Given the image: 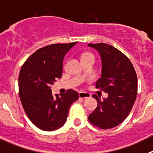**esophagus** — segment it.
I'll use <instances>...</instances> for the list:
<instances>
[{
	"instance_id": "esophagus-1",
	"label": "esophagus",
	"mask_w": 153,
	"mask_h": 153,
	"mask_svg": "<svg viewBox=\"0 0 153 153\" xmlns=\"http://www.w3.org/2000/svg\"><path fill=\"white\" fill-rule=\"evenodd\" d=\"M91 94L88 93H86V92H79V97L80 98L85 99L88 98V97H90Z\"/></svg>"
}]
</instances>
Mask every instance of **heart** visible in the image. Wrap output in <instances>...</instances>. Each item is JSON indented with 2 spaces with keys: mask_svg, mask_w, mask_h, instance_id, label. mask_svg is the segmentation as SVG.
<instances>
[{
  "mask_svg": "<svg viewBox=\"0 0 153 153\" xmlns=\"http://www.w3.org/2000/svg\"><path fill=\"white\" fill-rule=\"evenodd\" d=\"M88 54H91V53H86V54H84L83 56H86V55H88Z\"/></svg>",
  "mask_w": 153,
  "mask_h": 153,
  "instance_id": "obj_1",
  "label": "heart"
}]
</instances>
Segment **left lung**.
Segmentation results:
<instances>
[{"label":"left lung","mask_w":153,"mask_h":153,"mask_svg":"<svg viewBox=\"0 0 153 153\" xmlns=\"http://www.w3.org/2000/svg\"><path fill=\"white\" fill-rule=\"evenodd\" d=\"M100 54L101 77L96 88L108 94L97 100V107L89 115V121L101 129H111L120 124L129 115L137 94V76L130 59L114 46L106 43L88 44Z\"/></svg>","instance_id":"obj_1"}]
</instances>
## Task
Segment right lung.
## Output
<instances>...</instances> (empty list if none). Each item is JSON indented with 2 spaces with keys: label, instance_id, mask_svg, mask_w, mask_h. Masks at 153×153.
<instances>
[{
  "label": "right lung",
  "instance_id": "1",
  "mask_svg": "<svg viewBox=\"0 0 153 153\" xmlns=\"http://www.w3.org/2000/svg\"><path fill=\"white\" fill-rule=\"evenodd\" d=\"M77 42L52 44L38 49L23 65L19 75V94L30 121L45 131H53L65 124L71 104L78 99L69 89L53 96L51 85L62 75L63 59Z\"/></svg>",
  "mask_w": 153,
  "mask_h": 153
}]
</instances>
